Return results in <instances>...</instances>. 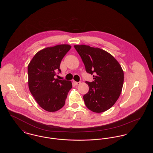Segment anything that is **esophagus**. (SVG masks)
Instances as JSON below:
<instances>
[{"label":"esophagus","instance_id":"esophagus-1","mask_svg":"<svg viewBox=\"0 0 153 153\" xmlns=\"http://www.w3.org/2000/svg\"><path fill=\"white\" fill-rule=\"evenodd\" d=\"M73 82H74V84L76 85H80V82H76V81H73Z\"/></svg>","mask_w":153,"mask_h":153}]
</instances>
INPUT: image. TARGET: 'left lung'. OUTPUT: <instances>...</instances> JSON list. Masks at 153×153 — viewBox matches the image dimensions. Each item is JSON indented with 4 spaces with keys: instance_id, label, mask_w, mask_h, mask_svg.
<instances>
[{
    "instance_id": "1",
    "label": "left lung",
    "mask_w": 153,
    "mask_h": 153,
    "mask_svg": "<svg viewBox=\"0 0 153 153\" xmlns=\"http://www.w3.org/2000/svg\"><path fill=\"white\" fill-rule=\"evenodd\" d=\"M79 54L87 73L94 81H85L89 91L84 95L85 105L91 111L100 113L111 108L121 94L123 85V71L111 54L88 45L74 46Z\"/></svg>"
}]
</instances>
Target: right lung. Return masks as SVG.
<instances>
[{
    "label": "right lung",
    "mask_w": 153,
    "mask_h": 153,
    "mask_svg": "<svg viewBox=\"0 0 153 153\" xmlns=\"http://www.w3.org/2000/svg\"><path fill=\"white\" fill-rule=\"evenodd\" d=\"M71 48L67 44L48 47L37 52L28 65L30 91L43 109L55 112L65 105L67 95L72 88L71 81L55 79L61 72L60 63Z\"/></svg>",
    "instance_id": "1"
}]
</instances>
